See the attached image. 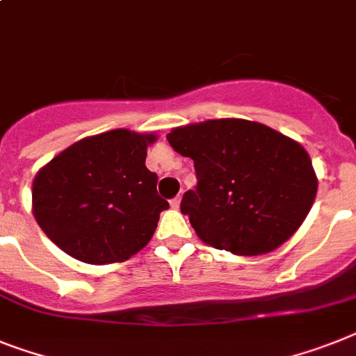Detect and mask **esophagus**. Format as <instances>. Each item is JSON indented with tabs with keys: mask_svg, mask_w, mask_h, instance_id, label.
Instances as JSON below:
<instances>
[{
	"mask_svg": "<svg viewBox=\"0 0 356 356\" xmlns=\"http://www.w3.org/2000/svg\"><path fill=\"white\" fill-rule=\"evenodd\" d=\"M180 202H181V196L180 195L176 196V198H172L171 200V207H172V209H178V207H180Z\"/></svg>",
	"mask_w": 356,
	"mask_h": 356,
	"instance_id": "1",
	"label": "esophagus"
}]
</instances>
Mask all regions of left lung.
I'll use <instances>...</instances> for the list:
<instances>
[{"mask_svg":"<svg viewBox=\"0 0 356 356\" xmlns=\"http://www.w3.org/2000/svg\"><path fill=\"white\" fill-rule=\"evenodd\" d=\"M195 161V191L181 213L200 240L240 257L275 251L302 225L316 196L315 169L300 143L264 123L207 120L167 134Z\"/></svg>","mask_w":356,"mask_h":356,"instance_id":"1","label":"left lung"}]
</instances>
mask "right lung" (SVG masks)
Instances as JSON below:
<instances>
[{
	"instance_id": "1",
	"label": "right lung",
	"mask_w": 356,
	"mask_h": 356,
	"mask_svg": "<svg viewBox=\"0 0 356 356\" xmlns=\"http://www.w3.org/2000/svg\"><path fill=\"white\" fill-rule=\"evenodd\" d=\"M154 134L114 129L79 140L32 181V213L52 242L85 264L125 262L156 231L167 200L145 167Z\"/></svg>"
}]
</instances>
